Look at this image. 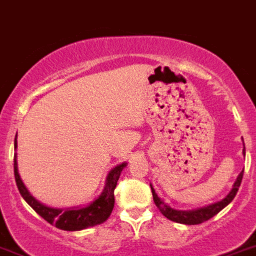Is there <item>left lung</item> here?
Instances as JSON below:
<instances>
[{
  "label": "left lung",
  "instance_id": "left-lung-1",
  "mask_svg": "<svg viewBox=\"0 0 256 256\" xmlns=\"http://www.w3.org/2000/svg\"><path fill=\"white\" fill-rule=\"evenodd\" d=\"M242 177H244V170H242L241 173H240V176L237 177V181L234 182L233 188L230 190V192H229V194L222 199V200L216 202V203H214V204L206 206V207L196 208V210H190V211H178V210H174V208H172L170 206L166 204V203H164V202L161 200L160 198L158 196V194L154 192V188H152V184H151L152 196H154V204L158 206V208L160 210L161 214H164L166 218H169V220L180 222V224H186V225L202 224V222H204V221L214 218V214H218L222 208L226 207V206L233 200L236 194H237L238 188H240V186H241Z\"/></svg>",
  "mask_w": 256,
  "mask_h": 256
}]
</instances>
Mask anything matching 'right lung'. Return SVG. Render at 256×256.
Instances as JSON below:
<instances>
[{
	"label": "right lung",
	"mask_w": 256,
	"mask_h": 256,
	"mask_svg": "<svg viewBox=\"0 0 256 256\" xmlns=\"http://www.w3.org/2000/svg\"><path fill=\"white\" fill-rule=\"evenodd\" d=\"M14 147L16 148V136H15ZM126 166V162L117 165L109 172L105 188L102 192L98 195V199L91 202L84 207H72V208H52L42 204L36 200L35 198L30 194V191L24 186L18 173V162H16V154L14 156V176L15 182L18 186V190L27 203L38 212L45 221L49 224L54 225L56 228L62 230H83L90 226L102 224L108 220L110 216L113 207H114V188L117 186V181L121 176L122 169Z\"/></svg>",
	"instance_id": "obj_1"
}]
</instances>
